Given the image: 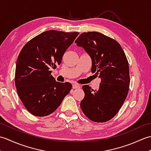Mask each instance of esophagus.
I'll use <instances>...</instances> for the list:
<instances>
[{"instance_id": "esophagus-1", "label": "esophagus", "mask_w": 151, "mask_h": 151, "mask_svg": "<svg viewBox=\"0 0 151 151\" xmlns=\"http://www.w3.org/2000/svg\"><path fill=\"white\" fill-rule=\"evenodd\" d=\"M81 88V86L78 84H73V89H78Z\"/></svg>"}]
</instances>
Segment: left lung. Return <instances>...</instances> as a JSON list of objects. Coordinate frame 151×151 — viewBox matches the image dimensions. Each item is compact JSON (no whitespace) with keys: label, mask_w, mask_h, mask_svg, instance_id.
Listing matches in <instances>:
<instances>
[{"label":"left lung","mask_w":151,"mask_h":151,"mask_svg":"<svg viewBox=\"0 0 151 151\" xmlns=\"http://www.w3.org/2000/svg\"><path fill=\"white\" fill-rule=\"evenodd\" d=\"M75 43L91 57V73L101 79L97 91L88 85L82 86L85 95L81 110L92 121L106 122L120 110L129 93L130 74L126 55L117 41L98 32L82 33Z\"/></svg>","instance_id":"8db88e82"}]
</instances>
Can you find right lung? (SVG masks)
Wrapping results in <instances>:
<instances>
[{"label": "right lung", "instance_id": "add662e5", "mask_svg": "<svg viewBox=\"0 0 151 151\" xmlns=\"http://www.w3.org/2000/svg\"><path fill=\"white\" fill-rule=\"evenodd\" d=\"M78 32L47 30L34 37L22 47L16 63L15 84L27 110L37 117L49 115L60 106L72 88L51 75Z\"/></svg>", "mask_w": 151, "mask_h": 151}]
</instances>
